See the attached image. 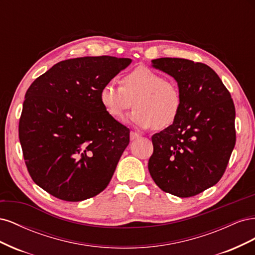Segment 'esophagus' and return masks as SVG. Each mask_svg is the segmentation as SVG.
I'll return each mask as SVG.
<instances>
[{
	"label": "esophagus",
	"instance_id": "esophagus-1",
	"mask_svg": "<svg viewBox=\"0 0 255 255\" xmlns=\"http://www.w3.org/2000/svg\"><path fill=\"white\" fill-rule=\"evenodd\" d=\"M139 137H140V135L138 134V133H136V132H130L129 133L130 140H135V139H137V138H139Z\"/></svg>",
	"mask_w": 255,
	"mask_h": 255
}]
</instances>
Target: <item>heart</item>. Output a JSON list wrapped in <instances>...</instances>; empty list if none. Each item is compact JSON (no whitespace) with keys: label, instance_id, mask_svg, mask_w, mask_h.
I'll return each instance as SVG.
<instances>
[{"label":"heart","instance_id":"obj_1","mask_svg":"<svg viewBox=\"0 0 255 255\" xmlns=\"http://www.w3.org/2000/svg\"><path fill=\"white\" fill-rule=\"evenodd\" d=\"M99 98L112 118L122 119L134 105L129 121L139 128L153 127L158 130L173 125L183 105L177 84L148 67H137L127 73L121 79V86L106 83L100 89Z\"/></svg>","mask_w":255,"mask_h":255}]
</instances>
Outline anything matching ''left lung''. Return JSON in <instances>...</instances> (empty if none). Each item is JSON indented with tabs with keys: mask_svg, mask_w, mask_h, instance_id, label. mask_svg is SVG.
Listing matches in <instances>:
<instances>
[{
	"mask_svg": "<svg viewBox=\"0 0 255 255\" xmlns=\"http://www.w3.org/2000/svg\"><path fill=\"white\" fill-rule=\"evenodd\" d=\"M152 64L177 82L183 105L173 125L152 136L149 172L165 192L196 196L217 184L229 164L236 142L233 100L205 64L171 57Z\"/></svg>",
	"mask_w": 255,
	"mask_h": 255,
	"instance_id": "1",
	"label": "left lung"
}]
</instances>
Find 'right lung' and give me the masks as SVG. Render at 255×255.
<instances>
[{"mask_svg":"<svg viewBox=\"0 0 255 255\" xmlns=\"http://www.w3.org/2000/svg\"><path fill=\"white\" fill-rule=\"evenodd\" d=\"M129 58L86 56L59 61L25 94L19 139L27 171L50 195L78 202L109 185L129 142V129L100 102V89Z\"/></svg>","mask_w":255,"mask_h":255,"instance_id":"obj_1","label":"right lung"}]
</instances>
